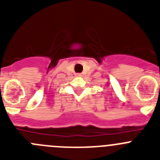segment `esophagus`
<instances>
[{"mask_svg":"<svg viewBox=\"0 0 160 160\" xmlns=\"http://www.w3.org/2000/svg\"><path fill=\"white\" fill-rule=\"evenodd\" d=\"M78 76H79V77H80V76H82V74L81 73H78Z\"/></svg>","mask_w":160,"mask_h":160,"instance_id":"34e87169","label":"esophagus"}]
</instances>
